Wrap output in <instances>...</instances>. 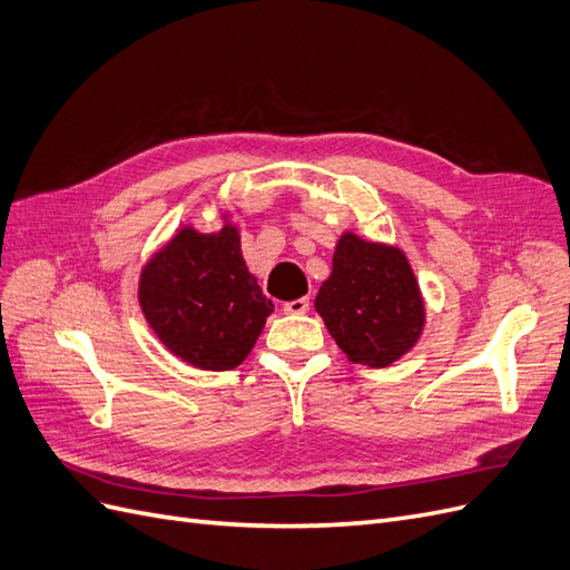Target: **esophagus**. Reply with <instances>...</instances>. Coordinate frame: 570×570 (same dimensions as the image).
<instances>
[{
  "label": "esophagus",
  "instance_id": "1",
  "mask_svg": "<svg viewBox=\"0 0 570 570\" xmlns=\"http://www.w3.org/2000/svg\"><path fill=\"white\" fill-rule=\"evenodd\" d=\"M308 308V297H299V299H292L283 304V312L285 314H304Z\"/></svg>",
  "mask_w": 570,
  "mask_h": 570
}]
</instances>
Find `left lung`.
<instances>
[{"instance_id": "8db88e82", "label": "left lung", "mask_w": 570, "mask_h": 570, "mask_svg": "<svg viewBox=\"0 0 570 570\" xmlns=\"http://www.w3.org/2000/svg\"><path fill=\"white\" fill-rule=\"evenodd\" d=\"M327 333L354 364L390 366L423 331V299L406 256L344 233L316 295Z\"/></svg>"}]
</instances>
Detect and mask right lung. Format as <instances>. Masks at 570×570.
<instances>
[{"label": "right lung", "mask_w": 570, "mask_h": 570, "mask_svg": "<svg viewBox=\"0 0 570 570\" xmlns=\"http://www.w3.org/2000/svg\"><path fill=\"white\" fill-rule=\"evenodd\" d=\"M140 304L166 347L204 371L243 364L273 312L233 226L214 235L183 228L145 266Z\"/></svg>", "instance_id": "right-lung-1"}]
</instances>
